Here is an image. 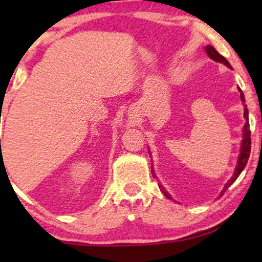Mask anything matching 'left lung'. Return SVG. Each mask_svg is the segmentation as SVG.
Returning a JSON list of instances; mask_svg holds the SVG:
<instances>
[{
	"label": "left lung",
	"mask_w": 262,
	"mask_h": 262,
	"mask_svg": "<svg viewBox=\"0 0 262 262\" xmlns=\"http://www.w3.org/2000/svg\"><path fill=\"white\" fill-rule=\"evenodd\" d=\"M205 51H206L207 55H209V57H210L211 59L216 60V62L223 63V64H225V66H227L228 68H231L230 63H229L228 60L225 59L223 56L220 55V53H218V52L216 51V49H214L213 46L207 45L206 48H205ZM238 91H239V93H241V94H239V95H241L242 102H245V95H243V93H242L241 89L238 88ZM243 117H245V119H246V124H245V126H243V139H242V143H241V151H239V156H238V161H237V166H236V168H235L234 175H232L230 180H229V181L227 182V185L224 186L223 191L221 192V195H223L224 192L227 191V189H228L229 187H230V186H231L232 184H234L236 179H237V178L239 177V174H241L242 170L245 169L247 162H248L249 154H250V144H252V139H250V130H249V121H248V108H247L246 105H245V113H243ZM151 171H152L154 177H155V174H154V169H151ZM160 187H161V189H162L163 194L166 195L168 199H171V196H170L169 193H168V192L166 191V189H164V188L162 187V186H160Z\"/></svg>",
	"instance_id": "8db88e82"
}]
</instances>
